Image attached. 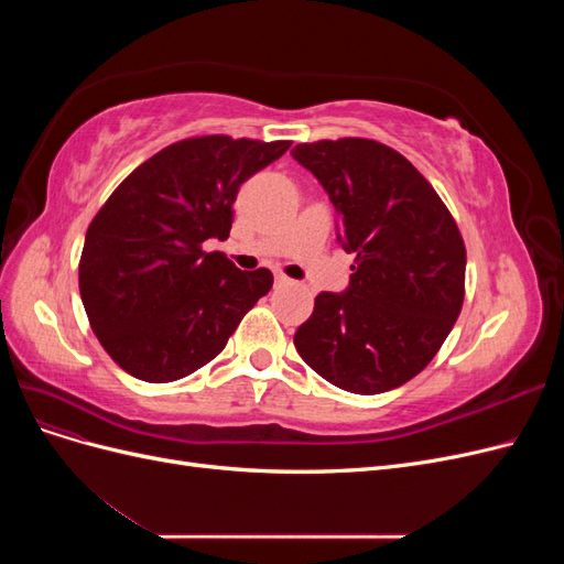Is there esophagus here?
Instances as JSON below:
<instances>
[{"mask_svg": "<svg viewBox=\"0 0 564 564\" xmlns=\"http://www.w3.org/2000/svg\"><path fill=\"white\" fill-rule=\"evenodd\" d=\"M289 282H292V280H289L286 275H284V272H275V284H289Z\"/></svg>", "mask_w": 564, "mask_h": 564, "instance_id": "34e87169", "label": "esophagus"}]
</instances>
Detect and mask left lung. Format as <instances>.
Instances as JSON below:
<instances>
[{"label":"left lung","mask_w":564,"mask_h":564,"mask_svg":"<svg viewBox=\"0 0 564 564\" xmlns=\"http://www.w3.org/2000/svg\"><path fill=\"white\" fill-rule=\"evenodd\" d=\"M338 214L336 240L355 265L346 292H322L294 334L322 379L377 395L414 379L445 344L464 305L466 247L414 164L367 139L301 143Z\"/></svg>","instance_id":"8db88e82"}]
</instances>
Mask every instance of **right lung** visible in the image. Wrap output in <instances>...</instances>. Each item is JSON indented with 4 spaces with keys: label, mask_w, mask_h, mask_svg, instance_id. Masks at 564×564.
I'll return each mask as SVG.
<instances>
[{
    "label": "right lung",
    "mask_w": 564,
    "mask_h": 564,
    "mask_svg": "<svg viewBox=\"0 0 564 564\" xmlns=\"http://www.w3.org/2000/svg\"><path fill=\"white\" fill-rule=\"evenodd\" d=\"M289 141L199 135L160 150L96 214L79 261V294L100 346L131 377L178 381L212 362L272 272L235 268L202 242L228 240L240 185Z\"/></svg>",
    "instance_id": "1"
}]
</instances>
